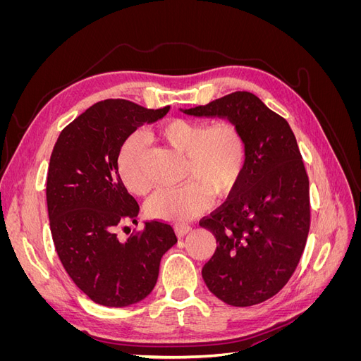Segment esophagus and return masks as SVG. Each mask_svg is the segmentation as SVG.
I'll use <instances>...</instances> for the list:
<instances>
[{
  "mask_svg": "<svg viewBox=\"0 0 361 361\" xmlns=\"http://www.w3.org/2000/svg\"><path fill=\"white\" fill-rule=\"evenodd\" d=\"M191 228L192 227L190 224H176V226H174V232H176V235L179 238H182L185 235H188L191 232Z\"/></svg>",
  "mask_w": 361,
  "mask_h": 361,
  "instance_id": "1",
  "label": "esophagus"
}]
</instances>
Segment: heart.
I'll use <instances>...</instances> for the list:
<instances>
[{
	"label": "heart",
	"mask_w": 361,
	"mask_h": 361,
	"mask_svg": "<svg viewBox=\"0 0 361 361\" xmlns=\"http://www.w3.org/2000/svg\"><path fill=\"white\" fill-rule=\"evenodd\" d=\"M158 135L185 155L179 187L158 190L147 200L152 218L183 223L202 215L216 197L231 194L241 180L247 164L245 138L235 123L207 125L187 118H174L158 128ZM147 137L137 130L118 152V173L125 187L137 195L150 191L152 182L145 170Z\"/></svg>",
	"instance_id": "1"
}]
</instances>
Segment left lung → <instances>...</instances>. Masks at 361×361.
I'll return each instance as SVG.
<instances>
[{"label":"left lung","instance_id":"8db88e82","mask_svg":"<svg viewBox=\"0 0 361 361\" xmlns=\"http://www.w3.org/2000/svg\"><path fill=\"white\" fill-rule=\"evenodd\" d=\"M182 113L227 118L245 138L241 180L200 221L218 244L202 276L226 304L264 302L289 281L309 235V178L297 138L285 118L250 92H235Z\"/></svg>","mask_w":361,"mask_h":361}]
</instances>
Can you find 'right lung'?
<instances>
[{
    "label": "right lung",
    "instance_id": "obj_1",
    "mask_svg": "<svg viewBox=\"0 0 361 361\" xmlns=\"http://www.w3.org/2000/svg\"><path fill=\"white\" fill-rule=\"evenodd\" d=\"M125 99L97 102L61 130L49 159L47 203L57 255L92 301L126 307L154 290L161 257L178 238L170 224L147 221L126 241L117 227L135 223L140 206L118 174V152L134 130L162 118Z\"/></svg>",
    "mask_w": 361,
    "mask_h": 361
}]
</instances>
